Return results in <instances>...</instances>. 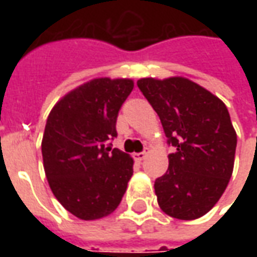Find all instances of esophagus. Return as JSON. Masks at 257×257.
<instances>
[{"mask_svg":"<svg viewBox=\"0 0 257 257\" xmlns=\"http://www.w3.org/2000/svg\"><path fill=\"white\" fill-rule=\"evenodd\" d=\"M149 154H150V149H149V147H146L143 153H138V154H135V158H136L138 161H143Z\"/></svg>","mask_w":257,"mask_h":257,"instance_id":"1","label":"esophagus"}]
</instances>
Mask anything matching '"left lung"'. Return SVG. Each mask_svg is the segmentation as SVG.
<instances>
[{"label": "left lung", "instance_id": "8db88e82", "mask_svg": "<svg viewBox=\"0 0 257 257\" xmlns=\"http://www.w3.org/2000/svg\"><path fill=\"white\" fill-rule=\"evenodd\" d=\"M138 86L176 149L154 184L158 205L175 219H198L220 199L234 169L237 134L226 104L184 77L140 78Z\"/></svg>", "mask_w": 257, "mask_h": 257}]
</instances>
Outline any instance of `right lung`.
Segmentation results:
<instances>
[{"instance_id":"add662e5","label":"right lung","mask_w":257,"mask_h":257,"mask_svg":"<svg viewBox=\"0 0 257 257\" xmlns=\"http://www.w3.org/2000/svg\"><path fill=\"white\" fill-rule=\"evenodd\" d=\"M132 89L134 79L93 78L66 93L48 115L41 143L48 183L81 220L111 215L134 175L132 157L107 146Z\"/></svg>"}]
</instances>
